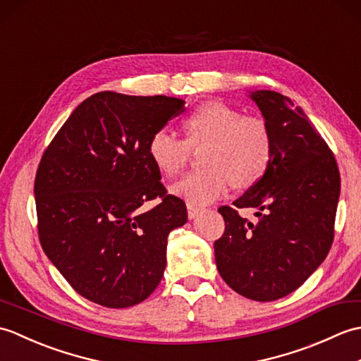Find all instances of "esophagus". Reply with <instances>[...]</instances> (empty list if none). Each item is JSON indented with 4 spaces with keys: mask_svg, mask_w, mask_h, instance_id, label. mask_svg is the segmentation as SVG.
<instances>
[{
    "mask_svg": "<svg viewBox=\"0 0 361 361\" xmlns=\"http://www.w3.org/2000/svg\"><path fill=\"white\" fill-rule=\"evenodd\" d=\"M198 214H200V209L198 208H195L194 204H190V203H188V217L192 220V219H195Z\"/></svg>",
    "mask_w": 361,
    "mask_h": 361,
    "instance_id": "obj_1",
    "label": "esophagus"
}]
</instances>
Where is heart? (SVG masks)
Returning a JSON list of instances; mask_svg holds the SVG:
<instances>
[{
    "mask_svg": "<svg viewBox=\"0 0 361 361\" xmlns=\"http://www.w3.org/2000/svg\"><path fill=\"white\" fill-rule=\"evenodd\" d=\"M186 140L159 128L150 136L147 152L158 171L172 176L185 166L190 147L203 145L206 166L183 176L172 192L194 206H204L226 194L229 183L248 188L265 175L273 158V136L267 122L242 116L235 106L224 101L198 105L183 119Z\"/></svg>",
    "mask_w": 361,
    "mask_h": 361,
    "instance_id": "b5f03b06",
    "label": "heart"
}]
</instances>
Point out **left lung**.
Listing matches in <instances>:
<instances>
[{"label":"left lung","instance_id":"left-lung-1","mask_svg":"<svg viewBox=\"0 0 361 361\" xmlns=\"http://www.w3.org/2000/svg\"><path fill=\"white\" fill-rule=\"evenodd\" d=\"M270 128L273 158L265 175L233 203L255 207L251 224L221 206L225 233L214 243L217 270L237 293L274 301L307 281L334 240L340 172L307 114L276 91H250Z\"/></svg>","mask_w":361,"mask_h":361}]
</instances>
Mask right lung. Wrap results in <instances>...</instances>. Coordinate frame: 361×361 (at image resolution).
I'll return each mask as SVG.
<instances>
[{
	"mask_svg": "<svg viewBox=\"0 0 361 361\" xmlns=\"http://www.w3.org/2000/svg\"><path fill=\"white\" fill-rule=\"evenodd\" d=\"M185 109L167 96L101 91L85 99L44 150L35 176L38 237L83 298L124 309L163 278L167 235L188 221L147 152L150 136ZM158 196L150 212L142 204Z\"/></svg>",
	"mask_w": 361,
	"mask_h": 361,
	"instance_id": "right-lung-1",
	"label": "right lung"
}]
</instances>
